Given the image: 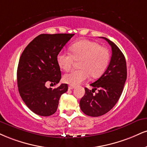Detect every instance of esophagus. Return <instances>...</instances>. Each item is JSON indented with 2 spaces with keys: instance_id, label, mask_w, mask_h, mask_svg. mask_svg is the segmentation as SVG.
Masks as SVG:
<instances>
[{
  "instance_id": "1",
  "label": "esophagus",
  "mask_w": 147,
  "mask_h": 147,
  "mask_svg": "<svg viewBox=\"0 0 147 147\" xmlns=\"http://www.w3.org/2000/svg\"><path fill=\"white\" fill-rule=\"evenodd\" d=\"M74 88H75V86H68V89L69 90H72V89H74Z\"/></svg>"
}]
</instances>
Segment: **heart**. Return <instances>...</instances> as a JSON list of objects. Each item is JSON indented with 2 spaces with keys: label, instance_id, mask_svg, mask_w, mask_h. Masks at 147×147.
Wrapping results in <instances>:
<instances>
[{
  "label": "heart",
  "instance_id": "1",
  "mask_svg": "<svg viewBox=\"0 0 147 147\" xmlns=\"http://www.w3.org/2000/svg\"><path fill=\"white\" fill-rule=\"evenodd\" d=\"M71 53L60 51L57 56L58 65L62 70L68 71L72 68L75 60L78 61L80 68L66 74L63 81L70 86H78L86 81L90 75L98 77L105 71L109 61V51L96 42L81 40L70 47Z\"/></svg>",
  "mask_w": 147,
  "mask_h": 147
}]
</instances>
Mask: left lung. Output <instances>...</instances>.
Instances as JSON below:
<instances>
[{"label":"left lung","mask_w":147,"mask_h":147,"mask_svg":"<svg viewBox=\"0 0 147 147\" xmlns=\"http://www.w3.org/2000/svg\"><path fill=\"white\" fill-rule=\"evenodd\" d=\"M112 47V57L107 70L98 80L90 84L94 89L85 88L84 96L79 105L81 111L88 116L97 117L111 110L123 92L127 79V64L125 56L114 42L103 38ZM99 92L94 94L95 90Z\"/></svg>","instance_id":"left-lung-1"}]
</instances>
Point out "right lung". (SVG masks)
I'll return each mask as SVG.
<instances>
[{
  "label": "right lung",
  "instance_id": "1",
  "mask_svg": "<svg viewBox=\"0 0 147 147\" xmlns=\"http://www.w3.org/2000/svg\"><path fill=\"white\" fill-rule=\"evenodd\" d=\"M75 34H40L27 45L21 55L17 70L18 87L23 101L35 114L49 116L57 109L60 96L68 85L47 88L61 78L57 56Z\"/></svg>",
  "mask_w": 147,
  "mask_h": 147
}]
</instances>
